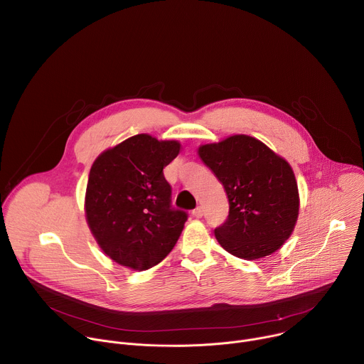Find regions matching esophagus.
I'll return each mask as SVG.
<instances>
[{
  "label": "esophagus",
  "instance_id": "1",
  "mask_svg": "<svg viewBox=\"0 0 364 364\" xmlns=\"http://www.w3.org/2000/svg\"><path fill=\"white\" fill-rule=\"evenodd\" d=\"M203 212H204V210H203V207H201V205H198V207H196V209H194L191 213H193V216H194V218H201V216H203Z\"/></svg>",
  "mask_w": 364,
  "mask_h": 364
}]
</instances>
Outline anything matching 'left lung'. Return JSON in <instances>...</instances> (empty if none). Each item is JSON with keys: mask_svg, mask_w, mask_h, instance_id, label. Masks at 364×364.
<instances>
[{"mask_svg": "<svg viewBox=\"0 0 364 364\" xmlns=\"http://www.w3.org/2000/svg\"><path fill=\"white\" fill-rule=\"evenodd\" d=\"M198 155L229 198V216L215 229L222 247L249 261L278 250L291 236L299 210L291 166L247 135L201 145Z\"/></svg>", "mask_w": 364, "mask_h": 364, "instance_id": "8db88e82", "label": "left lung"}]
</instances>
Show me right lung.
Returning <instances> with one entry per match:
<instances>
[{
  "label": "right lung",
  "mask_w": 364,
  "mask_h": 364,
  "mask_svg": "<svg viewBox=\"0 0 364 364\" xmlns=\"http://www.w3.org/2000/svg\"><path fill=\"white\" fill-rule=\"evenodd\" d=\"M180 152L177 141L138 134L102 152L87 180L86 220L97 245L117 264L145 271L177 243L187 213L171 205L164 167Z\"/></svg>",
  "instance_id": "right-lung-1"
}]
</instances>
